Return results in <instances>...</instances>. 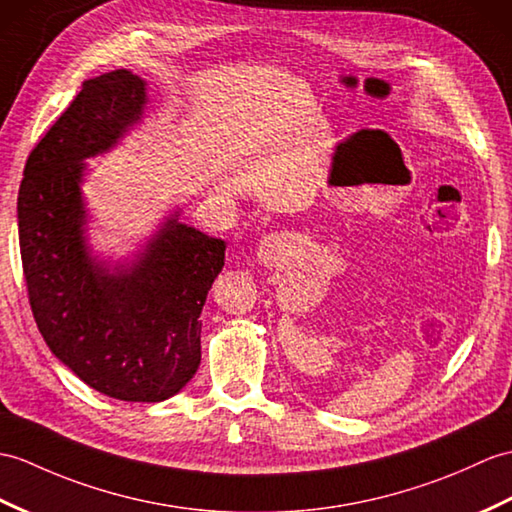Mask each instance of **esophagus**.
I'll list each match as a JSON object with an SVG mask.
<instances>
[{
	"label": "esophagus",
	"mask_w": 512,
	"mask_h": 512,
	"mask_svg": "<svg viewBox=\"0 0 512 512\" xmlns=\"http://www.w3.org/2000/svg\"><path fill=\"white\" fill-rule=\"evenodd\" d=\"M288 255V242H285V237L275 233V235H268L264 240H259L257 244V251L255 257L261 266H275L279 261H283V257Z\"/></svg>",
	"instance_id": "obj_1"
}]
</instances>
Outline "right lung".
<instances>
[{"instance_id":"right-lung-1","label":"right lung","mask_w":512,"mask_h":512,"mask_svg":"<svg viewBox=\"0 0 512 512\" xmlns=\"http://www.w3.org/2000/svg\"><path fill=\"white\" fill-rule=\"evenodd\" d=\"M146 104V80L126 69L82 82L30 152L17 220L30 307L50 351L106 397L157 403L198 371V318L227 244L174 211L128 264L93 255L85 161L120 144Z\"/></svg>"}]
</instances>
